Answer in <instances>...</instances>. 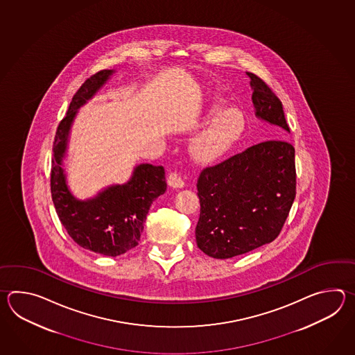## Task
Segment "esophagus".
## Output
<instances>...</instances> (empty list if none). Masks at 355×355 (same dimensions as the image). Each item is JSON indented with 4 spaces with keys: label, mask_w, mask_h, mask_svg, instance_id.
<instances>
[{
    "label": "esophagus",
    "mask_w": 355,
    "mask_h": 355,
    "mask_svg": "<svg viewBox=\"0 0 355 355\" xmlns=\"http://www.w3.org/2000/svg\"><path fill=\"white\" fill-rule=\"evenodd\" d=\"M167 184L171 187V188H182L185 185V182L182 180L181 175L178 171H173L170 173L167 176Z\"/></svg>",
    "instance_id": "obj_1"
}]
</instances>
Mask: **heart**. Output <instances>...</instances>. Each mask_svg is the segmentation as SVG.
Here are the masks:
<instances>
[{
    "label": "heart",
    "instance_id": "1",
    "mask_svg": "<svg viewBox=\"0 0 355 355\" xmlns=\"http://www.w3.org/2000/svg\"><path fill=\"white\" fill-rule=\"evenodd\" d=\"M225 101L217 100L209 109V114L218 113ZM243 125V118L239 109L228 107L211 121L190 144V153L199 161H211L222 156L239 138Z\"/></svg>",
    "mask_w": 355,
    "mask_h": 355
}]
</instances>
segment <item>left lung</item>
<instances>
[{
  "mask_svg": "<svg viewBox=\"0 0 355 355\" xmlns=\"http://www.w3.org/2000/svg\"><path fill=\"white\" fill-rule=\"evenodd\" d=\"M251 80L257 118L289 132L283 105L259 76ZM295 147L272 139L200 171L196 188L200 214L198 248L214 259H230L274 241L295 198Z\"/></svg>",
  "mask_w": 355,
  "mask_h": 355,
  "instance_id": "left-lung-1",
  "label": "left lung"
}]
</instances>
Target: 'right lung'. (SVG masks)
<instances>
[{"mask_svg":"<svg viewBox=\"0 0 355 355\" xmlns=\"http://www.w3.org/2000/svg\"><path fill=\"white\" fill-rule=\"evenodd\" d=\"M113 72L98 71L76 91L55 132L51 168V191L60 223L77 245L105 257H118L136 248L152 202L167 187L164 166L142 164L135 168L127 184L110 187L94 199L77 200L68 190L60 165L71 123L77 109L92 98Z\"/></svg>","mask_w":355,"mask_h":355,"instance_id":"1","label":"right lung"}]
</instances>
